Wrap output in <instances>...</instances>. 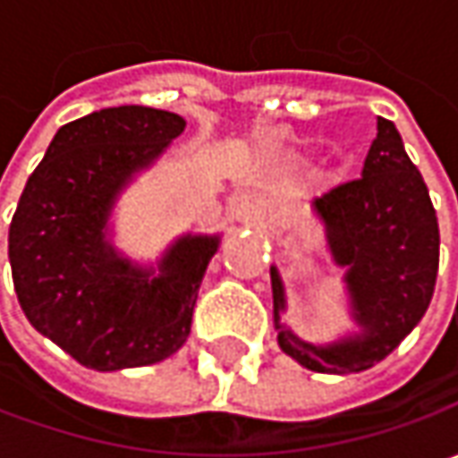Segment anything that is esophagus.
I'll return each mask as SVG.
<instances>
[{
  "instance_id": "1",
  "label": "esophagus",
  "mask_w": 458,
  "mask_h": 458,
  "mask_svg": "<svg viewBox=\"0 0 458 458\" xmlns=\"http://www.w3.org/2000/svg\"><path fill=\"white\" fill-rule=\"evenodd\" d=\"M232 208L237 211V216L247 219V216H250V208H252V203H250V199H247V196H234V201H232Z\"/></svg>"
}]
</instances>
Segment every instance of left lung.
<instances>
[{
	"label": "left lung",
	"mask_w": 458,
	"mask_h": 458,
	"mask_svg": "<svg viewBox=\"0 0 458 458\" xmlns=\"http://www.w3.org/2000/svg\"><path fill=\"white\" fill-rule=\"evenodd\" d=\"M310 208L324 224L334 262L346 270L344 283L360 334L324 346L298 339L280 324L285 288L277 267H270L277 344L310 372L369 369L397 349L428 310L441 242L428 188L390 119L377 116V137L361 178L331 188Z\"/></svg>",
	"instance_id": "8db88e82"
}]
</instances>
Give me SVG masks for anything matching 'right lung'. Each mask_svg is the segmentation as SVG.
<instances>
[{
    "mask_svg": "<svg viewBox=\"0 0 458 458\" xmlns=\"http://www.w3.org/2000/svg\"><path fill=\"white\" fill-rule=\"evenodd\" d=\"M183 130V116L150 106L81 116L55 132L20 196L9 224L17 301L30 324L89 369L163 361L191 334L219 234L175 239L157 270L106 239L119 193Z\"/></svg>",
    "mask_w": 458,
    "mask_h": 458,
    "instance_id": "right-lung-1",
    "label": "right lung"
}]
</instances>
